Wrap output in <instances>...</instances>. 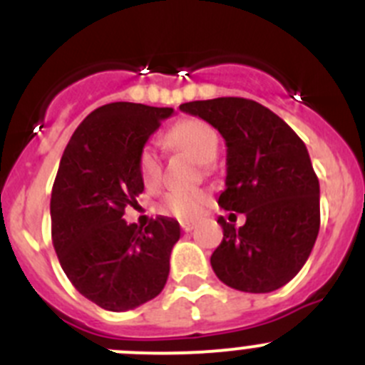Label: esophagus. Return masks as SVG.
Masks as SVG:
<instances>
[{"instance_id":"obj_1","label":"esophagus","mask_w":365,"mask_h":365,"mask_svg":"<svg viewBox=\"0 0 365 365\" xmlns=\"http://www.w3.org/2000/svg\"><path fill=\"white\" fill-rule=\"evenodd\" d=\"M180 227H182L183 232H190V230L194 229V223H190V221H182V223H180Z\"/></svg>"}]
</instances>
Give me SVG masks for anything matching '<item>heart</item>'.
Here are the masks:
<instances>
[{
    "mask_svg": "<svg viewBox=\"0 0 365 365\" xmlns=\"http://www.w3.org/2000/svg\"><path fill=\"white\" fill-rule=\"evenodd\" d=\"M165 142L176 151L185 153L198 163L212 162L217 155L220 138L214 128L198 118H185L178 122L175 128L169 129ZM140 178L148 189H153L162 178V162L158 153L153 148H144L138 158ZM209 202V194L205 190H171L160 202V212L178 220H194L202 214L203 207Z\"/></svg>",
    "mask_w": 365,
    "mask_h": 365,
    "instance_id": "heart-1",
    "label": "heart"
}]
</instances>
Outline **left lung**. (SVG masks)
<instances>
[{
	"mask_svg": "<svg viewBox=\"0 0 365 365\" xmlns=\"http://www.w3.org/2000/svg\"><path fill=\"white\" fill-rule=\"evenodd\" d=\"M180 110L225 138L227 178L217 205L247 217L240 229L217 217L223 241L210 255L214 274L240 292L277 290L304 267L321 227V189L304 142L250 98L194 101Z\"/></svg>",
	"mask_w": 365,
	"mask_h": 365,
	"instance_id": "obj_1",
	"label": "left lung"
}]
</instances>
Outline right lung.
<instances>
[{"mask_svg": "<svg viewBox=\"0 0 365 365\" xmlns=\"http://www.w3.org/2000/svg\"><path fill=\"white\" fill-rule=\"evenodd\" d=\"M173 108L111 102L71 135L50 200L52 241L79 294L108 312L155 299L167 282L180 225L156 217L142 229L122 220L144 190L138 158Z\"/></svg>", "mask_w": 365, "mask_h": 365, "instance_id": "obj_1", "label": "right lung"}]
</instances>
